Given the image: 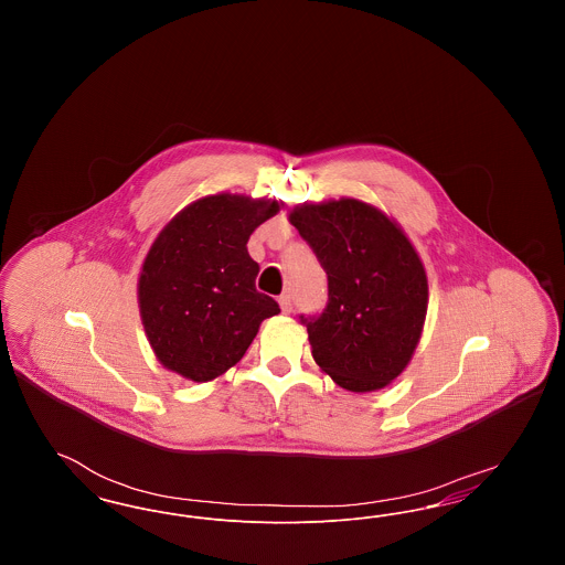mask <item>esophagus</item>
<instances>
[{
    "instance_id": "esophagus-1",
    "label": "esophagus",
    "mask_w": 565,
    "mask_h": 565,
    "mask_svg": "<svg viewBox=\"0 0 565 565\" xmlns=\"http://www.w3.org/2000/svg\"><path fill=\"white\" fill-rule=\"evenodd\" d=\"M279 305H281V311H284V313H290V311H292V296H279Z\"/></svg>"
}]
</instances>
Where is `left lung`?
I'll return each instance as SVG.
<instances>
[{
    "label": "left lung",
    "instance_id": "8db88e82",
    "mask_svg": "<svg viewBox=\"0 0 565 565\" xmlns=\"http://www.w3.org/2000/svg\"><path fill=\"white\" fill-rule=\"evenodd\" d=\"M328 275L320 316H300L313 360L350 392H375L403 373L428 311L426 269L401 226L358 199L290 212Z\"/></svg>",
    "mask_w": 565,
    "mask_h": 565
}]
</instances>
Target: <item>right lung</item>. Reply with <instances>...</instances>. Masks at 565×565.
Segmentation results:
<instances>
[{
	"label": "right lung",
	"mask_w": 565,
	"mask_h": 565,
	"mask_svg": "<svg viewBox=\"0 0 565 565\" xmlns=\"http://www.w3.org/2000/svg\"><path fill=\"white\" fill-rule=\"evenodd\" d=\"M279 201L212 194L175 215L139 273L137 298L148 341L164 369L205 383L226 373L279 305L256 290L249 235Z\"/></svg>",
	"instance_id": "add662e5"
}]
</instances>
